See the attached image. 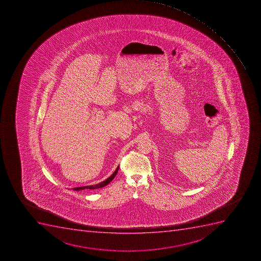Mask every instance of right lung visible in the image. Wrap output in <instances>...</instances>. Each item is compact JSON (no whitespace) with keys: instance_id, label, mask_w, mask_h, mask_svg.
Wrapping results in <instances>:
<instances>
[{"instance_id":"obj_1","label":"right lung","mask_w":261,"mask_h":261,"mask_svg":"<svg viewBox=\"0 0 261 261\" xmlns=\"http://www.w3.org/2000/svg\"><path fill=\"white\" fill-rule=\"evenodd\" d=\"M119 166L116 168V171L111 175V176L108 178V179H106L104 181L101 182V183L98 184V185H95V186H82V187H77V188H74L73 190L74 191H82V190H85V189H89V190H96V189L102 188V187H104V186H107L108 184L111 183L112 181V179L115 178L116 174L118 172Z\"/></svg>"}]
</instances>
